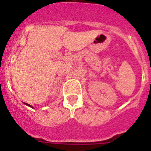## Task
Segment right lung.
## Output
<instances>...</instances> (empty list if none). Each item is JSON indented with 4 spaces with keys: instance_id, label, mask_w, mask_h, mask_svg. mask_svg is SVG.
Instances as JSON below:
<instances>
[{
    "instance_id": "obj_1",
    "label": "right lung",
    "mask_w": 151,
    "mask_h": 151,
    "mask_svg": "<svg viewBox=\"0 0 151 151\" xmlns=\"http://www.w3.org/2000/svg\"><path fill=\"white\" fill-rule=\"evenodd\" d=\"M25 103V104H26V105H27V106H29V107L34 108V107H33V106H32L31 105H29V104H28V103Z\"/></svg>"
}]
</instances>
